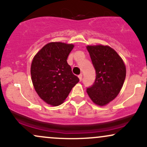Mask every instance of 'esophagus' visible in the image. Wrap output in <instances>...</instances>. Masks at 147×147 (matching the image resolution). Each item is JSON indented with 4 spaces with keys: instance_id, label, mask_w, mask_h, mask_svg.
I'll list each match as a JSON object with an SVG mask.
<instances>
[{
    "instance_id": "1",
    "label": "esophagus",
    "mask_w": 147,
    "mask_h": 147,
    "mask_svg": "<svg viewBox=\"0 0 147 147\" xmlns=\"http://www.w3.org/2000/svg\"><path fill=\"white\" fill-rule=\"evenodd\" d=\"M78 77H79V81H81V80H82V77H83L82 74H81V75H79L78 76Z\"/></svg>"
}]
</instances>
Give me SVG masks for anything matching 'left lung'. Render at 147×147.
Masks as SVG:
<instances>
[{"mask_svg": "<svg viewBox=\"0 0 147 147\" xmlns=\"http://www.w3.org/2000/svg\"><path fill=\"white\" fill-rule=\"evenodd\" d=\"M96 79L87 92L96 105H105L114 100L121 91L126 77L123 59L108 46H88Z\"/></svg>", "mask_w": 147, "mask_h": 147, "instance_id": "1", "label": "left lung"}]
</instances>
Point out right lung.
<instances>
[{
  "mask_svg": "<svg viewBox=\"0 0 147 147\" xmlns=\"http://www.w3.org/2000/svg\"><path fill=\"white\" fill-rule=\"evenodd\" d=\"M74 45L51 42L33 58L31 75L39 96L51 105L63 102L79 79L72 72L67 58Z\"/></svg>",
  "mask_w": 147,
  "mask_h": 147,
  "instance_id": "1",
  "label": "right lung"
}]
</instances>
